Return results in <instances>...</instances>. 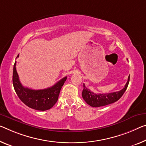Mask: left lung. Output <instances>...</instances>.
Listing matches in <instances>:
<instances>
[{
  "label": "left lung",
  "instance_id": "8db88e82",
  "mask_svg": "<svg viewBox=\"0 0 146 146\" xmlns=\"http://www.w3.org/2000/svg\"><path fill=\"white\" fill-rule=\"evenodd\" d=\"M130 80V75L128 77L127 84L121 90L109 93H97L92 92L87 89L84 84V89L82 91V97L87 104L92 107H100L112 104L119 99L126 91Z\"/></svg>",
  "mask_w": 146,
  "mask_h": 146
}]
</instances>
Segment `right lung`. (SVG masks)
<instances>
[{
  "mask_svg": "<svg viewBox=\"0 0 146 146\" xmlns=\"http://www.w3.org/2000/svg\"><path fill=\"white\" fill-rule=\"evenodd\" d=\"M18 57L19 55L17 57ZM15 66L16 61L13 65V86L19 99L28 107L36 110H48L54 106L58 100L60 89L66 80V76L62 78L52 87L44 89L34 90L22 86Z\"/></svg>",
  "mask_w": 146,
  "mask_h": 146,
  "instance_id": "right-lung-1",
  "label": "right lung"
}]
</instances>
